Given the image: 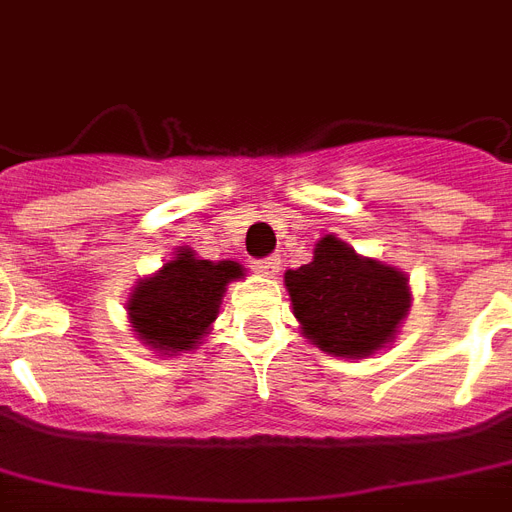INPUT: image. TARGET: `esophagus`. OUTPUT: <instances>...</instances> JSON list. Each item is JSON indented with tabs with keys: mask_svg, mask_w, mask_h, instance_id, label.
Listing matches in <instances>:
<instances>
[{
	"mask_svg": "<svg viewBox=\"0 0 512 512\" xmlns=\"http://www.w3.org/2000/svg\"><path fill=\"white\" fill-rule=\"evenodd\" d=\"M255 268H257V274L274 276L276 271H279V257H263V260H257Z\"/></svg>",
	"mask_w": 512,
	"mask_h": 512,
	"instance_id": "esophagus-1",
	"label": "esophagus"
}]
</instances>
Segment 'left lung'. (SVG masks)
I'll use <instances>...</instances> for the list:
<instances>
[{"label": "left lung", "instance_id": "left-lung-1", "mask_svg": "<svg viewBox=\"0 0 512 512\" xmlns=\"http://www.w3.org/2000/svg\"><path fill=\"white\" fill-rule=\"evenodd\" d=\"M287 293L304 333L320 350L363 358L391 342L410 309L407 276L325 236L314 260L287 271Z\"/></svg>", "mask_w": 512, "mask_h": 512}]
</instances>
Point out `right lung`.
Returning <instances> with one entry per match:
<instances>
[{
    "label": "right lung",
    "instance_id": "right-lung-1",
    "mask_svg": "<svg viewBox=\"0 0 512 512\" xmlns=\"http://www.w3.org/2000/svg\"><path fill=\"white\" fill-rule=\"evenodd\" d=\"M244 276L233 260H198L184 249L176 260L143 279L130 295L132 328L140 339L168 352L192 350L208 325L217 320L219 301L230 279Z\"/></svg>",
    "mask_w": 512,
    "mask_h": 512
}]
</instances>
